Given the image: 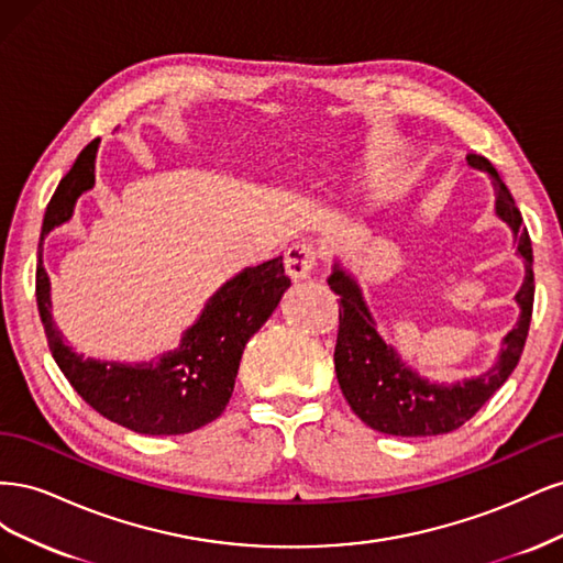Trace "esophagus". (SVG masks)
Wrapping results in <instances>:
<instances>
[{
    "instance_id": "esophagus-1",
    "label": "esophagus",
    "mask_w": 563,
    "mask_h": 563,
    "mask_svg": "<svg viewBox=\"0 0 563 563\" xmlns=\"http://www.w3.org/2000/svg\"><path fill=\"white\" fill-rule=\"evenodd\" d=\"M317 265V249L308 242H296L288 246L284 255V267L286 275L291 279H305Z\"/></svg>"
}]
</instances>
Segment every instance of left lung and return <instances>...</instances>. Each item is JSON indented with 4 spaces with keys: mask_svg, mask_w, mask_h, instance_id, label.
Segmentation results:
<instances>
[{
    "mask_svg": "<svg viewBox=\"0 0 563 563\" xmlns=\"http://www.w3.org/2000/svg\"><path fill=\"white\" fill-rule=\"evenodd\" d=\"M467 162L493 178L496 211L519 236L517 249L526 263V279L517 294L521 317L517 327L507 333L496 366L486 371L484 376L455 385H437L420 378L418 373L399 362L397 352L378 335L360 286L354 284L347 272L335 265L333 275L329 277L331 291L340 296V323L333 352L340 389H343L352 411L368 428L385 434L434 437L463 428L512 376L526 345L536 294L531 236L521 230V213L493 164L482 155H467Z\"/></svg>",
    "mask_w": 563,
    "mask_h": 563,
    "instance_id": "obj_1",
    "label": "left lung"
}]
</instances>
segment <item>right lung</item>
Returning a JSON list of instances; mask_svg holds the SVG:
<instances>
[{
	"instance_id": "obj_1",
	"label": "right lung",
	"mask_w": 563,
	"mask_h": 563,
	"mask_svg": "<svg viewBox=\"0 0 563 563\" xmlns=\"http://www.w3.org/2000/svg\"><path fill=\"white\" fill-rule=\"evenodd\" d=\"M96 152L98 141H91L58 183L44 213L40 240L70 220L77 197L93 187ZM288 284L291 279L284 275L282 255L246 267L218 288L174 352H166L157 362L135 366L98 362L73 352L54 327L40 242L37 308L51 354L63 376L93 411L139 434H187L225 411L249 338L275 312Z\"/></svg>"
}]
</instances>
